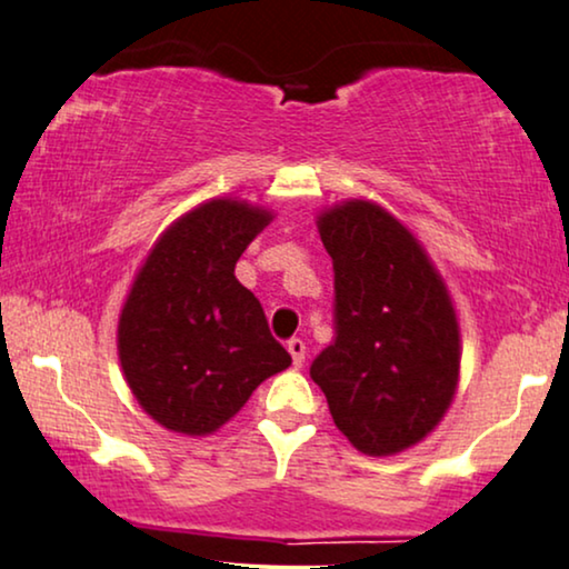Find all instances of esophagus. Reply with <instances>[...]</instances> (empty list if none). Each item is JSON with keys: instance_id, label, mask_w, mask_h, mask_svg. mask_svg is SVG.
<instances>
[{"instance_id": "34e87169", "label": "esophagus", "mask_w": 569, "mask_h": 569, "mask_svg": "<svg viewBox=\"0 0 569 569\" xmlns=\"http://www.w3.org/2000/svg\"><path fill=\"white\" fill-rule=\"evenodd\" d=\"M287 350H290L295 368H300L302 363H306V342H302L300 337H292L290 342H287Z\"/></svg>"}]
</instances>
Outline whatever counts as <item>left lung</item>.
Segmentation results:
<instances>
[{
    "mask_svg": "<svg viewBox=\"0 0 569 569\" xmlns=\"http://www.w3.org/2000/svg\"><path fill=\"white\" fill-rule=\"evenodd\" d=\"M335 267V342L311 363L337 429L366 455L418 445L445 418L460 373L447 287L408 227L368 201L319 217Z\"/></svg>",
    "mask_w": 569,
    "mask_h": 569,
    "instance_id": "8db88e82",
    "label": "left lung"
}]
</instances>
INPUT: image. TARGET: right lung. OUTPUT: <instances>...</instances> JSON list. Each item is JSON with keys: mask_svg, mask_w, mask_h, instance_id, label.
Instances as JSON below:
<instances>
[{"mask_svg": "<svg viewBox=\"0 0 569 569\" xmlns=\"http://www.w3.org/2000/svg\"><path fill=\"white\" fill-rule=\"evenodd\" d=\"M271 213L213 198L177 219L140 267L120 316L132 395L169 431L203 437L292 363L234 263Z\"/></svg>", "mask_w": 569, "mask_h": 569, "instance_id": "right-lung-1", "label": "right lung"}]
</instances>
